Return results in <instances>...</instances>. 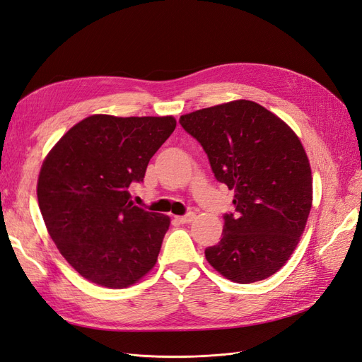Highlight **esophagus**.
I'll list each match as a JSON object with an SVG mask.
<instances>
[{
    "label": "esophagus",
    "mask_w": 362,
    "mask_h": 362,
    "mask_svg": "<svg viewBox=\"0 0 362 362\" xmlns=\"http://www.w3.org/2000/svg\"><path fill=\"white\" fill-rule=\"evenodd\" d=\"M194 217H196L194 213H187V214H184V216H178L177 221H178L180 223H190Z\"/></svg>",
    "instance_id": "34e87169"
}]
</instances>
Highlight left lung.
<instances>
[{
    "label": "left lung",
    "mask_w": 362,
    "mask_h": 362,
    "mask_svg": "<svg viewBox=\"0 0 362 362\" xmlns=\"http://www.w3.org/2000/svg\"><path fill=\"white\" fill-rule=\"evenodd\" d=\"M199 141L218 182L234 190L221 242L205 258L226 279L250 284L286 264L313 204L308 157L294 131L267 108L246 100L180 117Z\"/></svg>",
    "instance_id": "1"
}]
</instances>
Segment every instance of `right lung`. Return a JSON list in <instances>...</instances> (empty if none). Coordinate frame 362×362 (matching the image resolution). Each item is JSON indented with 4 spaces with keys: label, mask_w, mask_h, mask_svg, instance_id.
Segmentation results:
<instances>
[{
    "label": "right lung",
    "mask_w": 362,
    "mask_h": 362,
    "mask_svg": "<svg viewBox=\"0 0 362 362\" xmlns=\"http://www.w3.org/2000/svg\"><path fill=\"white\" fill-rule=\"evenodd\" d=\"M177 127L172 116L93 115L64 134L42 164L39 208L60 254L87 281L133 286L156 266L170 218L129 201L148 163Z\"/></svg>",
    "instance_id": "add662e5"
}]
</instances>
